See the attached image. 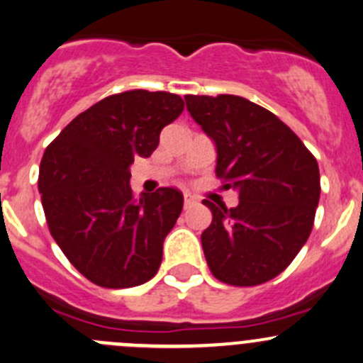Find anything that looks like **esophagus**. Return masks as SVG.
Returning a JSON list of instances; mask_svg holds the SVG:
<instances>
[{"label":"esophagus","instance_id":"esophagus-1","mask_svg":"<svg viewBox=\"0 0 363 363\" xmlns=\"http://www.w3.org/2000/svg\"><path fill=\"white\" fill-rule=\"evenodd\" d=\"M194 203H196V201H194V198L191 196V194H184V208H189Z\"/></svg>","mask_w":363,"mask_h":363}]
</instances>
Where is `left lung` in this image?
<instances>
[{
  "label": "left lung",
  "mask_w": 363,
  "mask_h": 363,
  "mask_svg": "<svg viewBox=\"0 0 363 363\" xmlns=\"http://www.w3.org/2000/svg\"><path fill=\"white\" fill-rule=\"evenodd\" d=\"M184 101L216 144V175L240 198L233 208L203 200L212 212L201 233L208 268L224 284H264L291 264L310 236L320 200L318 163L280 118L249 99Z\"/></svg>",
  "instance_id": "1"
}]
</instances>
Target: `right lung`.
<instances>
[{
  "instance_id": "right-lung-1",
  "label": "right lung",
  "mask_w": 363,
  "mask_h": 363,
  "mask_svg": "<svg viewBox=\"0 0 363 363\" xmlns=\"http://www.w3.org/2000/svg\"><path fill=\"white\" fill-rule=\"evenodd\" d=\"M184 109L169 91L111 95L74 120L45 151L38 189L53 240L83 277L106 289L151 280L184 198L174 188L132 196L130 165L158 147Z\"/></svg>"
}]
</instances>
